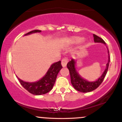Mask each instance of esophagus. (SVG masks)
Wrapping results in <instances>:
<instances>
[{
    "label": "esophagus",
    "instance_id": "1",
    "mask_svg": "<svg viewBox=\"0 0 122 122\" xmlns=\"http://www.w3.org/2000/svg\"><path fill=\"white\" fill-rule=\"evenodd\" d=\"M68 59L67 58H62V60H61V64H62V67H66L67 63H68Z\"/></svg>",
    "mask_w": 122,
    "mask_h": 122
}]
</instances>
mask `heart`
<instances>
[{
    "mask_svg": "<svg viewBox=\"0 0 122 122\" xmlns=\"http://www.w3.org/2000/svg\"><path fill=\"white\" fill-rule=\"evenodd\" d=\"M69 42L71 44H78L82 41V38L78 36H74V37L70 38L69 39Z\"/></svg>",
    "mask_w": 122,
    "mask_h": 122,
    "instance_id": "obj_1",
    "label": "heart"
}]
</instances>
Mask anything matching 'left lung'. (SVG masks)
<instances>
[{"label": "left lung", "instance_id": "left-lung-1", "mask_svg": "<svg viewBox=\"0 0 122 122\" xmlns=\"http://www.w3.org/2000/svg\"><path fill=\"white\" fill-rule=\"evenodd\" d=\"M93 36H94V41L95 42H102L106 44L105 42L102 38L97 36L95 34H93ZM108 53H109V61H108L107 64L106 65V68L105 71H104L102 76L96 81H87L86 80L82 78L78 75V72L76 71V68H75L76 61L74 59H71V61L68 62V63L67 65V67L68 68L69 71H70L71 84L74 87L75 89L77 90L78 92H82V93H87V92H90L96 89L100 85L102 84L107 72L108 68H109V62H110V56H109V50H108Z\"/></svg>", "mask_w": 122, "mask_h": 122}]
</instances>
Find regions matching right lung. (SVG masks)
<instances>
[{
  "instance_id": "add662e5",
  "label": "right lung",
  "mask_w": 122,
  "mask_h": 122,
  "mask_svg": "<svg viewBox=\"0 0 122 122\" xmlns=\"http://www.w3.org/2000/svg\"><path fill=\"white\" fill-rule=\"evenodd\" d=\"M41 32V31L39 30H34L27 33L25 35ZM62 68L61 61L55 62L50 67L45 76H44L40 80L35 83H28L23 81L19 78H18L23 88H25L29 93L34 95H41L48 93L52 90L55 83L57 74Z\"/></svg>"
}]
</instances>
